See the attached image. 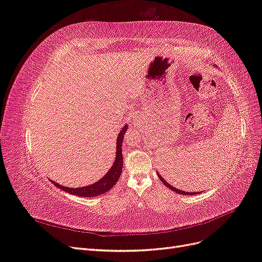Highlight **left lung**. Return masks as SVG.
Here are the masks:
<instances>
[{
	"label": "left lung",
	"instance_id": "8db88e82",
	"mask_svg": "<svg viewBox=\"0 0 262 262\" xmlns=\"http://www.w3.org/2000/svg\"><path fill=\"white\" fill-rule=\"evenodd\" d=\"M157 176H158V178H160L161 179V181L163 182V184L166 186V187H167V188H169L170 190H172V191H175V192H177V193H179V194H187V195H193V194H196V193H199V192H186V191H182V190H178V189H176L175 187H172L170 184H168V182L167 181H166L161 175H160V173H158L157 172Z\"/></svg>",
	"mask_w": 262,
	"mask_h": 262
}]
</instances>
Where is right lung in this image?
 Wrapping results in <instances>:
<instances>
[{"label": "right lung", "instance_id": "right-lung-1", "mask_svg": "<svg viewBox=\"0 0 262 262\" xmlns=\"http://www.w3.org/2000/svg\"><path fill=\"white\" fill-rule=\"evenodd\" d=\"M128 130V124H124L122 126L121 131L119 132L118 138H117V148H116V160L114 162V165L110 167V169L107 171L106 175L104 177H101L98 181L94 182L92 185L85 186V187H80V188H69L61 186L57 184L55 181H52L54 186H57L59 189L63 190V191L69 192L71 194L78 195V196H96L100 195L102 193H105L109 191L112 189L116 182L118 181L119 177L121 175L122 167H123V157H122V141L124 138L125 131Z\"/></svg>", "mask_w": 262, "mask_h": 262}]
</instances>
